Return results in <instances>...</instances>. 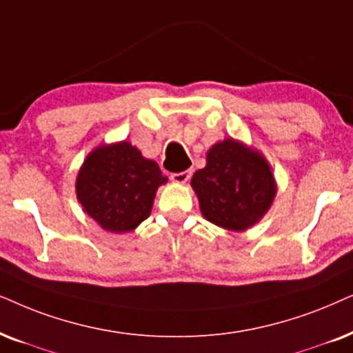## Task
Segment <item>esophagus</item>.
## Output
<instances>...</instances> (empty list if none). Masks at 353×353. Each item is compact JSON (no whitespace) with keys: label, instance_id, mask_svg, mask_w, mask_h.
Here are the masks:
<instances>
[{"label":"esophagus","instance_id":"1","mask_svg":"<svg viewBox=\"0 0 353 353\" xmlns=\"http://www.w3.org/2000/svg\"><path fill=\"white\" fill-rule=\"evenodd\" d=\"M172 181L178 183V185H185V183L191 178V170H185L180 173H172Z\"/></svg>","mask_w":353,"mask_h":353}]
</instances>
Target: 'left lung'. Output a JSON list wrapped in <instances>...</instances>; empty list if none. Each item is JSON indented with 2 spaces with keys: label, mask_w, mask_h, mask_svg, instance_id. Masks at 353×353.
Returning a JSON list of instances; mask_svg holds the SVG:
<instances>
[{
  "label": "left lung",
  "mask_w": 353,
  "mask_h": 353,
  "mask_svg": "<svg viewBox=\"0 0 353 353\" xmlns=\"http://www.w3.org/2000/svg\"><path fill=\"white\" fill-rule=\"evenodd\" d=\"M205 221L241 233L268 214L277 194L272 168L258 149L225 137L205 154V167L191 178Z\"/></svg>",
  "instance_id": "obj_1"
}]
</instances>
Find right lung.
I'll use <instances>...</instances> for the list:
<instances>
[{
  "mask_svg": "<svg viewBox=\"0 0 353 353\" xmlns=\"http://www.w3.org/2000/svg\"><path fill=\"white\" fill-rule=\"evenodd\" d=\"M167 180L157 162L128 141L100 144L77 172L76 196L103 230L125 233L150 216L155 193Z\"/></svg>",
  "mask_w": 353,
  "mask_h": 353,
  "instance_id": "1",
  "label": "right lung"
}]
</instances>
